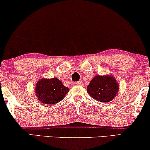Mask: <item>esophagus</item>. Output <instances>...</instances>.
<instances>
[{"label":"esophagus","instance_id":"1","mask_svg":"<svg viewBox=\"0 0 150 150\" xmlns=\"http://www.w3.org/2000/svg\"><path fill=\"white\" fill-rule=\"evenodd\" d=\"M75 85H77V86H81V85H82V83H81V81L76 82L75 83Z\"/></svg>","mask_w":150,"mask_h":150}]
</instances>
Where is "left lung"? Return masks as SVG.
<instances>
[{"mask_svg":"<svg viewBox=\"0 0 150 150\" xmlns=\"http://www.w3.org/2000/svg\"><path fill=\"white\" fill-rule=\"evenodd\" d=\"M118 84L112 76L96 75L88 86V92L91 97L101 102L112 101L117 95Z\"/></svg>","mask_w":150,"mask_h":150,"instance_id":"left-lung-1","label":"left lung"}]
</instances>
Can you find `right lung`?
Masks as SVG:
<instances>
[{"mask_svg": "<svg viewBox=\"0 0 150 150\" xmlns=\"http://www.w3.org/2000/svg\"><path fill=\"white\" fill-rule=\"evenodd\" d=\"M35 91L40 102L47 105L54 104L61 101L69 89L57 78H52L40 79L37 83Z\"/></svg>", "mask_w": 150, "mask_h": 150, "instance_id": "add662e5", "label": "right lung"}]
</instances>
